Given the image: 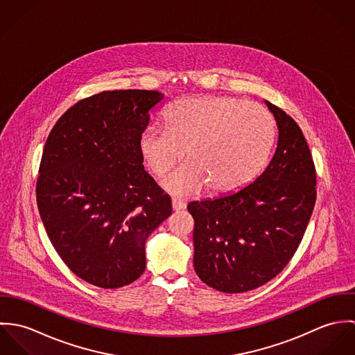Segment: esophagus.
I'll return each mask as SVG.
<instances>
[{
  "instance_id": "1",
  "label": "esophagus",
  "mask_w": 355,
  "mask_h": 355,
  "mask_svg": "<svg viewBox=\"0 0 355 355\" xmlns=\"http://www.w3.org/2000/svg\"><path fill=\"white\" fill-rule=\"evenodd\" d=\"M184 207H186V203L183 202L182 200H176V198L172 200V209L173 210L179 211V210H183Z\"/></svg>"
}]
</instances>
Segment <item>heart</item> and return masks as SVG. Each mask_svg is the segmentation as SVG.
Segmentation results:
<instances>
[{"label":"heart","mask_w":355,"mask_h":355,"mask_svg":"<svg viewBox=\"0 0 355 355\" xmlns=\"http://www.w3.org/2000/svg\"><path fill=\"white\" fill-rule=\"evenodd\" d=\"M164 121L142 131L139 152L158 178L187 152L190 161L162 182L179 197L196 196L207 186L214 193L245 186L265 164L275 139L270 112L232 97L179 100L165 110Z\"/></svg>","instance_id":"heart-1"}]
</instances>
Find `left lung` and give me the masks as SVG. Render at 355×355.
I'll return each instance as SVG.
<instances>
[{"label": "left lung", "instance_id": "obj_1", "mask_svg": "<svg viewBox=\"0 0 355 355\" xmlns=\"http://www.w3.org/2000/svg\"><path fill=\"white\" fill-rule=\"evenodd\" d=\"M279 139L266 169L248 187L189 203L194 269L209 287L246 293L276 277L297 252L315 202V168L295 120L265 101Z\"/></svg>", "mask_w": 355, "mask_h": 355}]
</instances>
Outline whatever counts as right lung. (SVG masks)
I'll list each match as a JSON object with an SVG mask.
<instances>
[{
  "instance_id": "1",
  "label": "right lung",
  "mask_w": 355,
  "mask_h": 355,
  "mask_svg": "<svg viewBox=\"0 0 355 355\" xmlns=\"http://www.w3.org/2000/svg\"><path fill=\"white\" fill-rule=\"evenodd\" d=\"M162 98L150 90L102 92L71 106L46 139L40 214L61 259L93 286L135 282L146 268L148 236L172 213L139 152L149 112Z\"/></svg>"
}]
</instances>
